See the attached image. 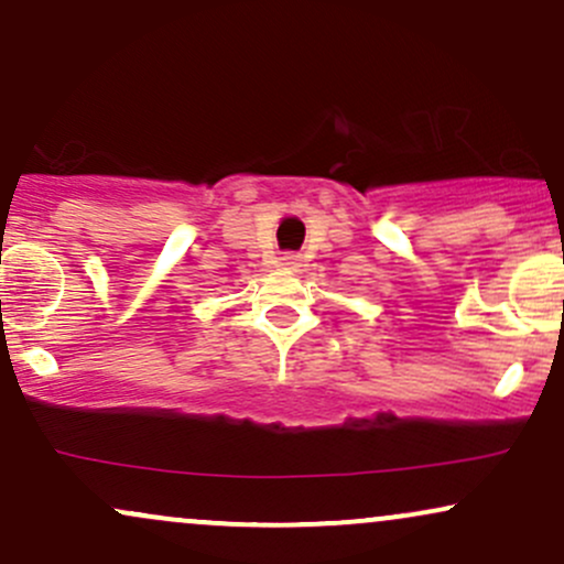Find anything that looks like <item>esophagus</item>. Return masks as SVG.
I'll list each match as a JSON object with an SVG mask.
<instances>
[{
  "mask_svg": "<svg viewBox=\"0 0 564 564\" xmlns=\"http://www.w3.org/2000/svg\"><path fill=\"white\" fill-rule=\"evenodd\" d=\"M302 260V257L300 254H286V257H283V264H286V268H300V262Z\"/></svg>",
  "mask_w": 564,
  "mask_h": 564,
  "instance_id": "esophagus-1",
  "label": "esophagus"
}]
</instances>
